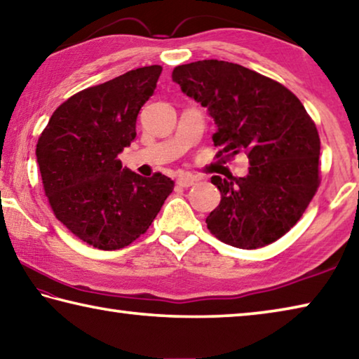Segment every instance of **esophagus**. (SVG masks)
<instances>
[{
	"instance_id": "34e87169",
	"label": "esophagus",
	"mask_w": 359,
	"mask_h": 359,
	"mask_svg": "<svg viewBox=\"0 0 359 359\" xmlns=\"http://www.w3.org/2000/svg\"><path fill=\"white\" fill-rule=\"evenodd\" d=\"M196 182H198V179L194 177V175H191V174H180L179 177H177V185L182 187V188L191 187V185L196 184Z\"/></svg>"
}]
</instances>
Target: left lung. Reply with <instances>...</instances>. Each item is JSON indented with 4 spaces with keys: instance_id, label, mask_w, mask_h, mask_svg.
Masks as SVG:
<instances>
[{
    "instance_id": "obj_1",
    "label": "left lung",
    "mask_w": 359,
    "mask_h": 359,
    "mask_svg": "<svg viewBox=\"0 0 359 359\" xmlns=\"http://www.w3.org/2000/svg\"><path fill=\"white\" fill-rule=\"evenodd\" d=\"M172 81L215 121L218 156H248L245 177H212L222 199L205 218L217 239L259 248L302 217L320 185V137L302 102L282 83L244 66L203 60L177 66Z\"/></svg>"
}]
</instances>
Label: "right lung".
Masks as SVG:
<instances>
[{
	"instance_id": "add662e5",
	"label": "right lung",
	"mask_w": 359,
	"mask_h": 359,
	"mask_svg": "<svg viewBox=\"0 0 359 359\" xmlns=\"http://www.w3.org/2000/svg\"><path fill=\"white\" fill-rule=\"evenodd\" d=\"M161 66H144L65 101L42 131L36 158L53 214L100 250H118L149 229L174 190L163 174L142 177L118 155L136 137L141 107Z\"/></svg>"
}]
</instances>
